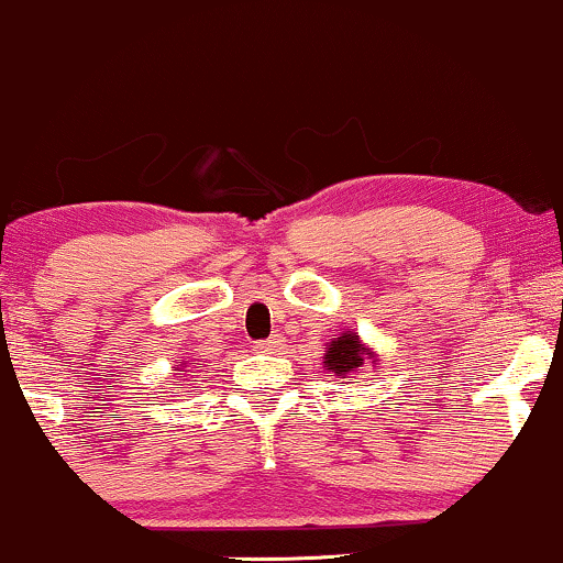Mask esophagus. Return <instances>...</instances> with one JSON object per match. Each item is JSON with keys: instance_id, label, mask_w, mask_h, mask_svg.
<instances>
[{"instance_id": "34e87169", "label": "esophagus", "mask_w": 563, "mask_h": 563, "mask_svg": "<svg viewBox=\"0 0 563 563\" xmlns=\"http://www.w3.org/2000/svg\"><path fill=\"white\" fill-rule=\"evenodd\" d=\"M277 346H280V335H273V339L260 341V344H256L260 352H277Z\"/></svg>"}]
</instances>
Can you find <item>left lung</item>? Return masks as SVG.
<instances>
[{
    "instance_id": "1",
    "label": "left lung",
    "mask_w": 563,
    "mask_h": 563,
    "mask_svg": "<svg viewBox=\"0 0 563 563\" xmlns=\"http://www.w3.org/2000/svg\"><path fill=\"white\" fill-rule=\"evenodd\" d=\"M367 363L376 367L378 354L373 352L371 346H365L363 339H360L354 331H341L335 339H331L325 344L322 367H325L328 373H333V376L349 378V384H352L354 376H357ZM354 384H360V380H354Z\"/></svg>"
}]
</instances>
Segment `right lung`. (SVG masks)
I'll use <instances>...</instances> for the list:
<instances>
[{"mask_svg":"<svg viewBox=\"0 0 563 563\" xmlns=\"http://www.w3.org/2000/svg\"><path fill=\"white\" fill-rule=\"evenodd\" d=\"M185 367H187V365H183V367H179V371H183V373H185Z\"/></svg>","mask_w":563,"mask_h":563,"instance_id":"add662e5","label":"right lung"}]
</instances>
